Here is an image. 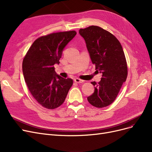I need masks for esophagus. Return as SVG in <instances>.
I'll use <instances>...</instances> for the list:
<instances>
[{"label":"esophagus","mask_w":152,"mask_h":152,"mask_svg":"<svg viewBox=\"0 0 152 152\" xmlns=\"http://www.w3.org/2000/svg\"><path fill=\"white\" fill-rule=\"evenodd\" d=\"M74 81H75V82H76V83H83V81H84L83 80L80 79V78H75V79L74 80Z\"/></svg>","instance_id":"34e87169"}]
</instances>
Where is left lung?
<instances>
[{
    "label": "left lung",
    "mask_w": 152,
    "mask_h": 152,
    "mask_svg": "<svg viewBox=\"0 0 152 152\" xmlns=\"http://www.w3.org/2000/svg\"><path fill=\"white\" fill-rule=\"evenodd\" d=\"M95 70L102 73L101 80L91 83L94 93L87 98L93 106L102 108L110 105L118 95L128 76V65L119 41L112 33L97 26L80 29Z\"/></svg>",
    "instance_id": "obj_1"
}]
</instances>
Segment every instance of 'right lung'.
I'll list each match as a JSON object with an SVG mask.
<instances>
[{
    "instance_id": "right-lung-1",
    "label": "right lung",
    "mask_w": 152,
    "mask_h": 152,
    "mask_svg": "<svg viewBox=\"0 0 152 152\" xmlns=\"http://www.w3.org/2000/svg\"><path fill=\"white\" fill-rule=\"evenodd\" d=\"M76 35V31L48 34L37 38L23 61V72L29 91L39 104L48 109L61 105L73 81L56 74L64 48Z\"/></svg>"
}]
</instances>
